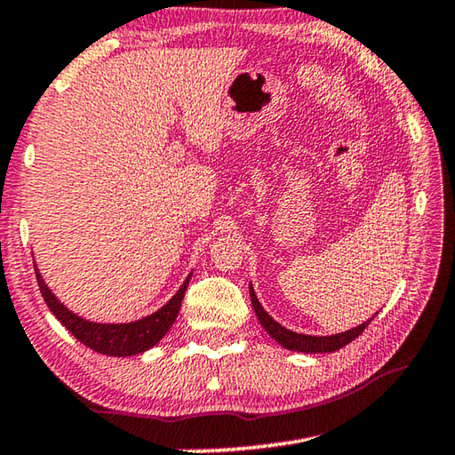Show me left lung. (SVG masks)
<instances>
[{"mask_svg": "<svg viewBox=\"0 0 455 455\" xmlns=\"http://www.w3.org/2000/svg\"><path fill=\"white\" fill-rule=\"evenodd\" d=\"M249 293H251V304H253V309L257 314V320L261 322V326L265 328L267 334H269L273 340L277 344L283 346L285 350H295V352H306V355H318V352H334V350H340L342 346L350 344L355 338H358L363 334L364 328L369 326L371 320L374 318V314L371 320H366L360 323V326L352 328V330H346L340 331V334H331V336H307V334H298V331L293 330H287L285 326H281L279 322H275L271 318L269 314L265 312L263 306L259 304L255 290H253V283H249Z\"/></svg>", "mask_w": 455, "mask_h": 455, "instance_id": "8db88e82", "label": "left lung"}]
</instances>
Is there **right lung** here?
I'll list each match as a JSON object with an SVG mask.
<instances>
[{
	"mask_svg": "<svg viewBox=\"0 0 455 455\" xmlns=\"http://www.w3.org/2000/svg\"><path fill=\"white\" fill-rule=\"evenodd\" d=\"M34 269L42 298H44L50 312L56 315V320H59L78 342L84 344L86 348L107 356H135L160 342L162 338L168 334L172 323L178 318L186 287H188L192 277L190 273L182 287L176 291L174 298L157 309V312L146 315V318L127 323H99L84 320L83 315H76L75 312H70L67 306L60 304V299L50 291V287L44 283V279H42L38 267L34 265Z\"/></svg>",
	"mask_w": 455,
	"mask_h": 455,
	"instance_id": "add662e5",
	"label": "right lung"
}]
</instances>
